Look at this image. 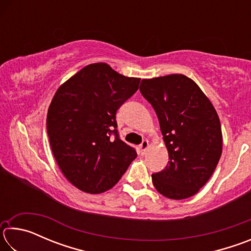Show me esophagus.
Returning <instances> with one entry per match:
<instances>
[{
  "mask_svg": "<svg viewBox=\"0 0 251 251\" xmlns=\"http://www.w3.org/2000/svg\"><path fill=\"white\" fill-rule=\"evenodd\" d=\"M148 146H150V144H148L147 141H144L141 144V146H139V152H141V155H145L146 154V151H147Z\"/></svg>",
  "mask_w": 251,
  "mask_h": 251,
  "instance_id": "34e87169",
  "label": "esophagus"
}]
</instances>
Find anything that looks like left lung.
Wrapping results in <instances>:
<instances>
[{
	"instance_id": "1",
	"label": "left lung",
	"mask_w": 251,
	"mask_h": 251,
	"mask_svg": "<svg viewBox=\"0 0 251 251\" xmlns=\"http://www.w3.org/2000/svg\"><path fill=\"white\" fill-rule=\"evenodd\" d=\"M139 91L155 109L169 157L166 168L151 175L152 184L167 198L194 196L211 177L223 152L214 105L182 74L143 79Z\"/></svg>"
}]
</instances>
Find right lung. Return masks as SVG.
<instances>
[{
  "label": "right lung",
  "instance_id": "right-lung-1",
  "mask_svg": "<svg viewBox=\"0 0 251 251\" xmlns=\"http://www.w3.org/2000/svg\"><path fill=\"white\" fill-rule=\"evenodd\" d=\"M139 80L106 63H94L55 93L46 117L50 145L63 175L82 192L110 189L137 156L118 137L115 118L117 109L138 90Z\"/></svg>",
  "mask_w": 251,
  "mask_h": 251
}]
</instances>
